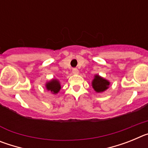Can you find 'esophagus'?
<instances>
[{
	"label": "esophagus",
	"mask_w": 148,
	"mask_h": 148,
	"mask_svg": "<svg viewBox=\"0 0 148 148\" xmlns=\"http://www.w3.org/2000/svg\"><path fill=\"white\" fill-rule=\"evenodd\" d=\"M73 74H78V70L77 68H73Z\"/></svg>",
	"instance_id": "34e87169"
}]
</instances>
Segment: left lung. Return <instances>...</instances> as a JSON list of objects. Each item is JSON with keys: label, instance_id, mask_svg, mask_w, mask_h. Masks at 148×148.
<instances>
[{"label": "left lung", "instance_id": "left-lung-1", "mask_svg": "<svg viewBox=\"0 0 148 148\" xmlns=\"http://www.w3.org/2000/svg\"><path fill=\"white\" fill-rule=\"evenodd\" d=\"M110 82L99 75H95L92 82V86L96 92H102L109 87Z\"/></svg>", "mask_w": 148, "mask_h": 148}]
</instances>
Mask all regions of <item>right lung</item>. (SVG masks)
<instances>
[{
  "instance_id": "add662e5",
  "label": "right lung",
  "mask_w": 148,
  "mask_h": 148,
  "mask_svg": "<svg viewBox=\"0 0 148 148\" xmlns=\"http://www.w3.org/2000/svg\"><path fill=\"white\" fill-rule=\"evenodd\" d=\"M61 87L59 81L57 80V79H52V80L46 84L47 90L50 91L53 94L58 93L59 92V90H61Z\"/></svg>"
}]
</instances>
